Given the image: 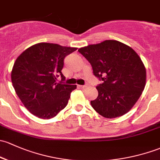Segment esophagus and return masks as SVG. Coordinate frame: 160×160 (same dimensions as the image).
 I'll use <instances>...</instances> for the list:
<instances>
[{"label": "esophagus", "instance_id": "1", "mask_svg": "<svg viewBox=\"0 0 160 160\" xmlns=\"http://www.w3.org/2000/svg\"><path fill=\"white\" fill-rule=\"evenodd\" d=\"M78 87L80 89H84L86 87L85 85H78Z\"/></svg>", "mask_w": 160, "mask_h": 160}]
</instances>
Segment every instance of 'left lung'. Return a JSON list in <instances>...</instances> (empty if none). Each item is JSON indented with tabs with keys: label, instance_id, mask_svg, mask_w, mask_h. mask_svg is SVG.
Instances as JSON below:
<instances>
[{
	"label": "left lung",
	"instance_id": "1",
	"mask_svg": "<svg viewBox=\"0 0 160 160\" xmlns=\"http://www.w3.org/2000/svg\"><path fill=\"white\" fill-rule=\"evenodd\" d=\"M91 64L98 97L90 101L93 108L106 118L121 117L130 110L142 94L147 73L139 55L130 47L107 40L80 48Z\"/></svg>",
	"mask_w": 160,
	"mask_h": 160
}]
</instances>
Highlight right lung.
I'll list each match as a JSON object with an SVG mask.
<instances>
[{
  "instance_id": "add662e5",
  "label": "right lung",
  "mask_w": 160,
  "mask_h": 160,
  "mask_svg": "<svg viewBox=\"0 0 160 160\" xmlns=\"http://www.w3.org/2000/svg\"><path fill=\"white\" fill-rule=\"evenodd\" d=\"M75 50L77 48L56 43H40L28 48L17 58L11 72L13 87L32 114L50 119L66 107L77 85L65 84L61 70L64 58ZM59 76L62 81L57 83Z\"/></svg>"
}]
</instances>
